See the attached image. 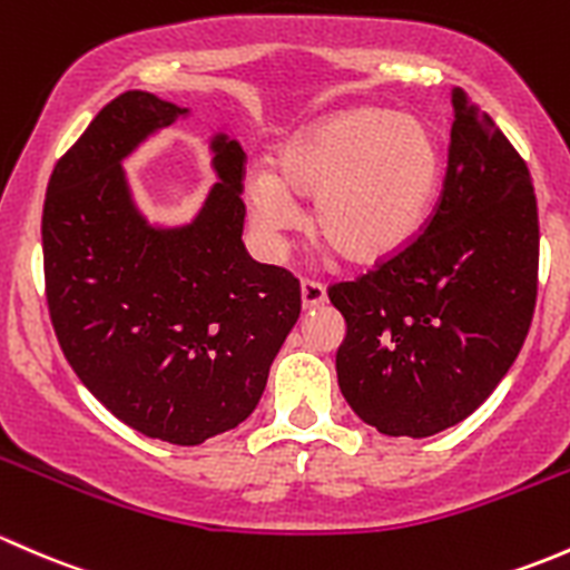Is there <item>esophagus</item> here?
Listing matches in <instances>:
<instances>
[{
	"instance_id": "esophagus-1",
	"label": "esophagus",
	"mask_w": 570,
	"mask_h": 570,
	"mask_svg": "<svg viewBox=\"0 0 570 570\" xmlns=\"http://www.w3.org/2000/svg\"><path fill=\"white\" fill-rule=\"evenodd\" d=\"M321 304H326V291L324 285L318 283H302V307L304 309H315L321 307Z\"/></svg>"
}]
</instances>
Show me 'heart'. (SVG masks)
I'll return each instance as SVG.
<instances>
[{
  "mask_svg": "<svg viewBox=\"0 0 570 570\" xmlns=\"http://www.w3.org/2000/svg\"><path fill=\"white\" fill-rule=\"evenodd\" d=\"M444 178L436 131L420 117L381 107L334 111L279 145L274 169L244 173V199L268 238L302 222L313 199V230L360 268L395 261L425 225Z\"/></svg>",
  "mask_w": 570,
  "mask_h": 570,
  "instance_id": "heart-1",
  "label": "heart"
}]
</instances>
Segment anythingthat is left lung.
Masks as SVG:
<instances>
[{"label": "left lung", "instance_id": "left-lung-1", "mask_svg": "<svg viewBox=\"0 0 570 570\" xmlns=\"http://www.w3.org/2000/svg\"><path fill=\"white\" fill-rule=\"evenodd\" d=\"M450 104L436 214L395 261L328 291L345 318L340 392L386 436L425 439L466 420L510 371L535 313L530 169L461 87Z\"/></svg>", "mask_w": 570, "mask_h": 570}]
</instances>
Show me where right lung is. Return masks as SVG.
Here are the masks:
<instances>
[{"instance_id":"obj_1","label":"right lung","mask_w":570,"mask_h":570,"mask_svg":"<svg viewBox=\"0 0 570 570\" xmlns=\"http://www.w3.org/2000/svg\"><path fill=\"white\" fill-rule=\"evenodd\" d=\"M128 90L57 161L43 203L46 302L66 360L117 420L169 444H203L255 412L302 313L298 279L242 242L244 150L208 137L216 184L189 222L139 210L122 161L189 117Z\"/></svg>"}]
</instances>
